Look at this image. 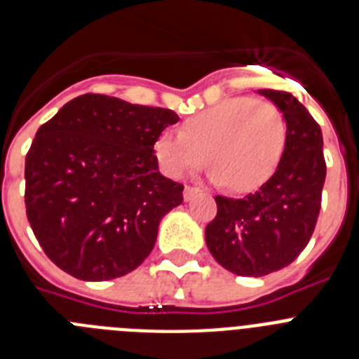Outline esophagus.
<instances>
[{
    "label": "esophagus",
    "instance_id": "1",
    "mask_svg": "<svg viewBox=\"0 0 359 359\" xmlns=\"http://www.w3.org/2000/svg\"><path fill=\"white\" fill-rule=\"evenodd\" d=\"M201 190L198 189V187H185V190H183V198H185V201H190V199L194 198V196H198Z\"/></svg>",
    "mask_w": 359,
    "mask_h": 359
}]
</instances>
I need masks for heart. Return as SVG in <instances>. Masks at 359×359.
Here are the masks:
<instances>
[{
	"label": "heart",
	"instance_id": "heart-1",
	"mask_svg": "<svg viewBox=\"0 0 359 359\" xmlns=\"http://www.w3.org/2000/svg\"><path fill=\"white\" fill-rule=\"evenodd\" d=\"M287 142L282 111L268 100L224 98L156 138L154 154L170 177H185L205 161L214 163L215 183L239 192H252L273 176Z\"/></svg>",
	"mask_w": 359,
	"mask_h": 359
}]
</instances>
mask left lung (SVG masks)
Returning <instances> with one entry per match:
<instances>
[{"mask_svg": "<svg viewBox=\"0 0 359 359\" xmlns=\"http://www.w3.org/2000/svg\"><path fill=\"white\" fill-rule=\"evenodd\" d=\"M286 118V151L261 189L243 199L215 196L217 215L207 224L212 257L241 277L286 268L309 243L325 182L322 129L287 91L259 90Z\"/></svg>", "mask_w": 359, "mask_h": 359, "instance_id": "8db88e82", "label": "left lung"}]
</instances>
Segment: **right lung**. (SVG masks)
I'll list each match as a JSON object with an SVG mask.
<instances>
[{
	"instance_id": "1",
	"label": "right lung",
	"mask_w": 359,
	"mask_h": 359,
	"mask_svg": "<svg viewBox=\"0 0 359 359\" xmlns=\"http://www.w3.org/2000/svg\"><path fill=\"white\" fill-rule=\"evenodd\" d=\"M180 116L107 95L73 98L37 129L25 161V205L55 266L81 280L128 275L154 248L183 185L161 176L154 144Z\"/></svg>"
}]
</instances>
